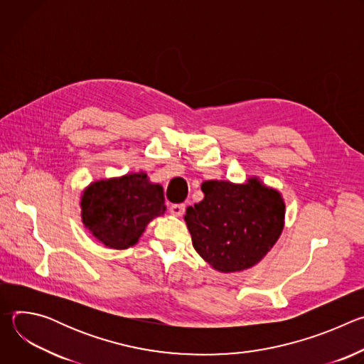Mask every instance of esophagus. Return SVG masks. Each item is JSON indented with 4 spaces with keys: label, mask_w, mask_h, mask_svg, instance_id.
I'll list each match as a JSON object with an SVG mask.
<instances>
[{
    "label": "esophagus",
    "mask_w": 364,
    "mask_h": 364,
    "mask_svg": "<svg viewBox=\"0 0 364 364\" xmlns=\"http://www.w3.org/2000/svg\"><path fill=\"white\" fill-rule=\"evenodd\" d=\"M186 210V205L184 204H171L170 205V213L174 216H181Z\"/></svg>",
    "instance_id": "1"
}]
</instances>
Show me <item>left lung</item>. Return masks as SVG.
I'll return each instance as SVG.
<instances>
[{
    "label": "left lung",
    "mask_w": 364,
    "mask_h": 364,
    "mask_svg": "<svg viewBox=\"0 0 364 364\" xmlns=\"http://www.w3.org/2000/svg\"><path fill=\"white\" fill-rule=\"evenodd\" d=\"M201 190L204 198L187 207L184 216L197 253L225 274L257 264L282 232L281 194L256 178L246 184L210 180Z\"/></svg>",
    "instance_id": "8db88e82"
}]
</instances>
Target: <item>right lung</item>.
I'll return each mask as SVG.
<instances>
[{"label":"right lung","instance_id":"obj_1","mask_svg":"<svg viewBox=\"0 0 364 364\" xmlns=\"http://www.w3.org/2000/svg\"><path fill=\"white\" fill-rule=\"evenodd\" d=\"M166 210L160 184L135 173L108 181H96L82 196V219L103 245L127 249L138 242L145 226Z\"/></svg>","mask_w":364,"mask_h":364}]
</instances>
